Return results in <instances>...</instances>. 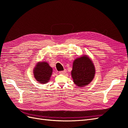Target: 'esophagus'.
<instances>
[{
  "label": "esophagus",
  "mask_w": 128,
  "mask_h": 128,
  "mask_svg": "<svg viewBox=\"0 0 128 128\" xmlns=\"http://www.w3.org/2000/svg\"><path fill=\"white\" fill-rule=\"evenodd\" d=\"M66 72H67L66 69H64V70H63V71H60L59 73L61 74H64Z\"/></svg>",
  "instance_id": "1"
}]
</instances>
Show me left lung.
<instances>
[{
  "mask_svg": "<svg viewBox=\"0 0 128 128\" xmlns=\"http://www.w3.org/2000/svg\"><path fill=\"white\" fill-rule=\"evenodd\" d=\"M95 68L92 61L86 56L76 59L73 62L72 76L77 86H87L94 79Z\"/></svg>",
  "mask_w": 128,
  "mask_h": 128,
  "instance_id": "8db88e82",
  "label": "left lung"
}]
</instances>
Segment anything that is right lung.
Segmentation results:
<instances>
[{"label": "right lung", "instance_id": "obj_1", "mask_svg": "<svg viewBox=\"0 0 128 128\" xmlns=\"http://www.w3.org/2000/svg\"><path fill=\"white\" fill-rule=\"evenodd\" d=\"M34 70V78L39 83L42 84L48 82L53 71L48 64L44 62H38Z\"/></svg>", "mask_w": 128, "mask_h": 128}]
</instances>
